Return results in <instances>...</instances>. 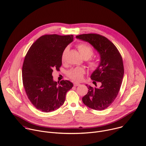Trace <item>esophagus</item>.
Masks as SVG:
<instances>
[{
	"instance_id": "34e87169",
	"label": "esophagus",
	"mask_w": 146,
	"mask_h": 146,
	"mask_svg": "<svg viewBox=\"0 0 146 146\" xmlns=\"http://www.w3.org/2000/svg\"><path fill=\"white\" fill-rule=\"evenodd\" d=\"M73 84H74V87H77V86H80V83H78V82H74V83H73Z\"/></svg>"
}]
</instances>
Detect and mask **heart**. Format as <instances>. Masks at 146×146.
I'll use <instances>...</instances> for the list:
<instances>
[{
	"label": "heart",
	"instance_id": "obj_1",
	"mask_svg": "<svg viewBox=\"0 0 146 146\" xmlns=\"http://www.w3.org/2000/svg\"><path fill=\"white\" fill-rule=\"evenodd\" d=\"M78 51L81 53V55L85 59H87L90 58L94 54L93 48L89 44L87 43H80L77 46ZM69 50V48L65 47L61 54V61L64 62L66 59V56ZM88 64L89 67L91 70H96L100 65L99 61L97 59H91L88 60ZM86 70L82 68H74L71 69L67 72V76L71 79L76 81H80L82 80L83 76L85 74Z\"/></svg>",
	"mask_w": 146,
	"mask_h": 146
}]
</instances>
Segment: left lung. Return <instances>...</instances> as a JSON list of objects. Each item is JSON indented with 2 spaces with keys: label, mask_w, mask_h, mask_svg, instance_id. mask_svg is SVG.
I'll return each instance as SVG.
<instances>
[{
  "label": "left lung",
  "mask_w": 146,
  "mask_h": 146,
  "mask_svg": "<svg viewBox=\"0 0 146 146\" xmlns=\"http://www.w3.org/2000/svg\"><path fill=\"white\" fill-rule=\"evenodd\" d=\"M76 38L88 41L100 55L99 67L92 74L93 81L101 83L100 87L87 86L88 92L82 98L88 108L102 110L110 106L119 91L124 73L122 56L108 38L96 33L82 34Z\"/></svg>",
  "instance_id": "left-lung-1"
}]
</instances>
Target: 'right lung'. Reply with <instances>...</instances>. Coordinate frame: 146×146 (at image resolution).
<instances>
[{"label": "right lung", "mask_w": 146, "mask_h": 146, "mask_svg": "<svg viewBox=\"0 0 146 146\" xmlns=\"http://www.w3.org/2000/svg\"><path fill=\"white\" fill-rule=\"evenodd\" d=\"M73 40V35L56 34L40 36L27 52L23 66V86L32 105L48 113L59 109L73 86L68 80L53 81L54 70H59L61 54Z\"/></svg>", "instance_id": "1"}]
</instances>
